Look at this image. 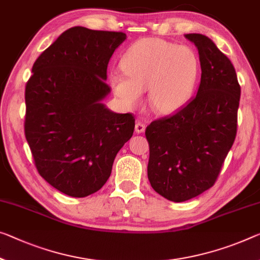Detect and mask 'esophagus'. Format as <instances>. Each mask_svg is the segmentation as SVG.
I'll use <instances>...</instances> for the list:
<instances>
[{"label":"esophagus","instance_id":"1","mask_svg":"<svg viewBox=\"0 0 260 260\" xmlns=\"http://www.w3.org/2000/svg\"><path fill=\"white\" fill-rule=\"evenodd\" d=\"M135 130H136V133H137V134L144 133V130H145V124H144V123L141 122V121H137V122H136V125H135Z\"/></svg>","mask_w":260,"mask_h":260}]
</instances>
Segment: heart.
Returning a JSON list of instances; mask_svg holds the SVG:
<instances>
[{
    "mask_svg": "<svg viewBox=\"0 0 260 260\" xmlns=\"http://www.w3.org/2000/svg\"><path fill=\"white\" fill-rule=\"evenodd\" d=\"M122 71L110 74L111 87L127 108H136L149 89V105L158 114L180 109L199 77L198 55L188 46L157 38L135 43L122 58Z\"/></svg>",
    "mask_w": 260,
    "mask_h": 260,
    "instance_id": "1",
    "label": "heart"
}]
</instances>
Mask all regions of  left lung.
I'll return each mask as SVG.
<instances>
[{"label": "left lung", "instance_id": "8db88e82", "mask_svg": "<svg viewBox=\"0 0 260 260\" xmlns=\"http://www.w3.org/2000/svg\"><path fill=\"white\" fill-rule=\"evenodd\" d=\"M185 37L198 47L201 81L198 94L177 113L151 122L147 177L170 201L183 202L214 186L237 134L241 99L236 71L211 39Z\"/></svg>", "mask_w": 260, "mask_h": 260}]
</instances>
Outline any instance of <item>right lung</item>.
<instances>
[{
	"instance_id": "1",
	"label": "right lung",
	"mask_w": 260,
	"mask_h": 260,
	"mask_svg": "<svg viewBox=\"0 0 260 260\" xmlns=\"http://www.w3.org/2000/svg\"><path fill=\"white\" fill-rule=\"evenodd\" d=\"M126 35L74 26L39 55L25 86L24 133L38 173L73 198L102 188L134 134L133 114L101 102L108 63Z\"/></svg>"
}]
</instances>
